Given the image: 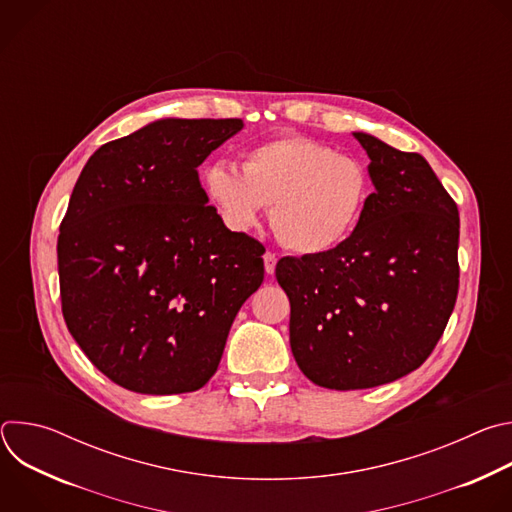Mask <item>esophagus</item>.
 <instances>
[{"instance_id":"34e87169","label":"esophagus","mask_w":512,"mask_h":512,"mask_svg":"<svg viewBox=\"0 0 512 512\" xmlns=\"http://www.w3.org/2000/svg\"><path fill=\"white\" fill-rule=\"evenodd\" d=\"M263 263H265V273L267 275H273V271H275V263H277V257H275V253H265L263 255Z\"/></svg>"}]
</instances>
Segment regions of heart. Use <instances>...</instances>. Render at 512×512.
Masks as SVG:
<instances>
[{"mask_svg": "<svg viewBox=\"0 0 512 512\" xmlns=\"http://www.w3.org/2000/svg\"><path fill=\"white\" fill-rule=\"evenodd\" d=\"M202 190L229 229H251L269 206L271 229L285 249L322 255L356 229L373 178L354 156L304 135H283L251 148L243 172L229 162L208 164Z\"/></svg>", "mask_w": 512, "mask_h": 512, "instance_id": "heart-1", "label": "heart"}]
</instances>
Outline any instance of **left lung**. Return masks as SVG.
Here are the masks:
<instances>
[{"label": "left lung", "mask_w": 512, "mask_h": 512, "mask_svg": "<svg viewBox=\"0 0 512 512\" xmlns=\"http://www.w3.org/2000/svg\"><path fill=\"white\" fill-rule=\"evenodd\" d=\"M375 192L352 235L322 255L283 257L289 344L316 385L371 389L419 369L442 338L460 283L454 198L415 152L352 133Z\"/></svg>", "instance_id": "8db88e82"}]
</instances>
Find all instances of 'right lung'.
I'll use <instances>...</instances> for the list:
<instances>
[{"label":"right lung","mask_w":512,"mask_h":512,"mask_svg":"<svg viewBox=\"0 0 512 512\" xmlns=\"http://www.w3.org/2000/svg\"><path fill=\"white\" fill-rule=\"evenodd\" d=\"M241 119H162L89 158L58 235L62 316L123 389L204 387L231 324L263 283V245L233 233L198 180Z\"/></svg>","instance_id":"right-lung-1"}]
</instances>
